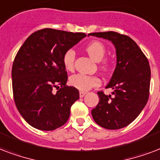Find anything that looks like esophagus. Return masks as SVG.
Returning <instances> with one entry per match:
<instances>
[{"mask_svg":"<svg viewBox=\"0 0 160 160\" xmlns=\"http://www.w3.org/2000/svg\"><path fill=\"white\" fill-rule=\"evenodd\" d=\"M85 94H86V92L81 91L80 92H79V96H80L81 98H82V97H84V96H85Z\"/></svg>","mask_w":160,"mask_h":160,"instance_id":"1","label":"esophagus"}]
</instances>
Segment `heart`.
I'll return each instance as SVG.
<instances>
[{
	"label": "heart",
	"instance_id": "heart-1",
	"mask_svg": "<svg viewBox=\"0 0 160 160\" xmlns=\"http://www.w3.org/2000/svg\"><path fill=\"white\" fill-rule=\"evenodd\" d=\"M85 50L94 61L100 62V68L102 72H108L110 68V64L107 60H102L106 54V48L103 43L98 41H93L87 45ZM76 53L73 49L67 50L62 56V63L67 71L72 72L74 69ZM70 84L80 91H88L94 87H98L100 84V79L97 76H90L85 74H74L69 79Z\"/></svg>",
	"mask_w": 160,
	"mask_h": 160
}]
</instances>
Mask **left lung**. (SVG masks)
Wrapping results in <instances>:
<instances>
[{
	"instance_id": "8db88e82",
	"label": "left lung",
	"mask_w": 160,
	"mask_h": 160,
	"mask_svg": "<svg viewBox=\"0 0 160 160\" xmlns=\"http://www.w3.org/2000/svg\"><path fill=\"white\" fill-rule=\"evenodd\" d=\"M111 41L116 48L117 65L107 88L112 95L98 92L99 102L92 110L95 122L107 129H119L130 124L148 102L150 67L146 56L133 39L115 32L88 34Z\"/></svg>"
}]
</instances>
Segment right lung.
<instances>
[{
    "label": "right lung",
    "instance_id": "obj_1",
    "mask_svg": "<svg viewBox=\"0 0 160 160\" xmlns=\"http://www.w3.org/2000/svg\"><path fill=\"white\" fill-rule=\"evenodd\" d=\"M85 37L45 28L28 37L17 53L12 70L13 98L22 118L33 128L54 130L68 120L79 92L67 86L62 56ZM54 88L59 90L54 93Z\"/></svg>",
    "mask_w": 160,
    "mask_h": 160
}]
</instances>
